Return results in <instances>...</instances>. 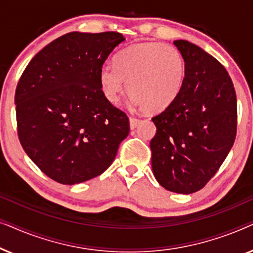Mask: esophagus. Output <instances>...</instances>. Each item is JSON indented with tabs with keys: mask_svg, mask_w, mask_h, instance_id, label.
Returning <instances> with one entry per match:
<instances>
[{
	"mask_svg": "<svg viewBox=\"0 0 253 253\" xmlns=\"http://www.w3.org/2000/svg\"><path fill=\"white\" fill-rule=\"evenodd\" d=\"M129 121H130V127H131V130H133L134 127H137V126H138V124H139V122H140V120H139V119H136V117H130Z\"/></svg>",
	"mask_w": 253,
	"mask_h": 253,
	"instance_id": "esophagus-1",
	"label": "esophagus"
}]
</instances>
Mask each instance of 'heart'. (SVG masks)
I'll return each mask as SVG.
<instances>
[{"label":"heart","mask_w":253,"mask_h":253,"mask_svg":"<svg viewBox=\"0 0 253 253\" xmlns=\"http://www.w3.org/2000/svg\"><path fill=\"white\" fill-rule=\"evenodd\" d=\"M185 61L178 48L162 42H141L116 55L114 68L105 65L100 87L109 102L127 94L148 114L167 109L177 99L185 81ZM128 83L126 86L124 82Z\"/></svg>","instance_id":"1"}]
</instances>
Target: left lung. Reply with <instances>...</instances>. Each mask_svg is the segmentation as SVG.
Returning a JSON list of instances; mask_svg holds the SVG:
<instances>
[{
	"label": "left lung",
	"mask_w": 253,
	"mask_h": 253,
	"mask_svg": "<svg viewBox=\"0 0 253 253\" xmlns=\"http://www.w3.org/2000/svg\"><path fill=\"white\" fill-rule=\"evenodd\" d=\"M174 44L184 57L185 81L177 99L152 119V169L166 190L189 195L207 184L233 147L237 100L216 58L189 41Z\"/></svg>",
	"instance_id": "1"
}]
</instances>
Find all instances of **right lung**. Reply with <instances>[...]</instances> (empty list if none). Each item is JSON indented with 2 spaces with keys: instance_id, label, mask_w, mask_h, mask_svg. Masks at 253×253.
Segmentation results:
<instances>
[{
  "instance_id": "obj_1",
  "label": "right lung",
  "mask_w": 253,
  "mask_h": 253,
  "mask_svg": "<svg viewBox=\"0 0 253 253\" xmlns=\"http://www.w3.org/2000/svg\"><path fill=\"white\" fill-rule=\"evenodd\" d=\"M117 32H70L34 56L17 84L20 144L40 170L72 185L101 175L130 131L126 114L100 87L99 75Z\"/></svg>"
}]
</instances>
